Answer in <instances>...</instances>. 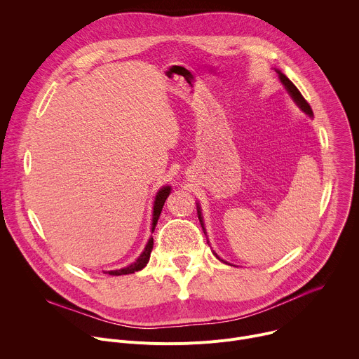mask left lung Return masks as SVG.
I'll list each match as a JSON object with an SVG mask.
<instances>
[{
  "label": "left lung",
  "mask_w": 359,
  "mask_h": 359,
  "mask_svg": "<svg viewBox=\"0 0 359 359\" xmlns=\"http://www.w3.org/2000/svg\"><path fill=\"white\" fill-rule=\"evenodd\" d=\"M277 71V74H278V78H280V81L283 82V85L285 86V89L288 90V93H290V96L292 97V100L295 102V104L298 105V108L304 112V114H306L309 115L310 118H313L314 116V114H313V109H311V107H310V104L309 102H306L305 99H304V96L301 95V92L297 89V86L281 72V71H278V69H276ZM197 216H198V220H200V224H201V229H203V231H204V234H206V229H204V224H203V217H201V210H200V206L197 204ZM215 255L216 257L219 259V255L215 252ZM220 260V259H219ZM223 262V260H222ZM223 263H226V262H223Z\"/></svg>",
  "instance_id": "1"
}]
</instances>
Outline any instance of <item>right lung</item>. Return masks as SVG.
Returning a JSON list of instances; mask_svg holds the SVG:
<instances>
[{
    "mask_svg": "<svg viewBox=\"0 0 359 359\" xmlns=\"http://www.w3.org/2000/svg\"><path fill=\"white\" fill-rule=\"evenodd\" d=\"M170 194V186H163L156 197H155V204H153V220H151V231L155 230L156 224H158V220H159V216L162 213V209H163V204L168 198V196ZM151 248H153V237L149 238L144 250L142 251V254L137 257V260L132 264H129L128 267H123L121 270H112V271H107V274L109 276H123V274H132V273H136V271H140L149 262L150 259V252H151Z\"/></svg>",
    "mask_w": 359,
    "mask_h": 359,
    "instance_id": "obj_1",
    "label": "right lung"
}]
</instances>
